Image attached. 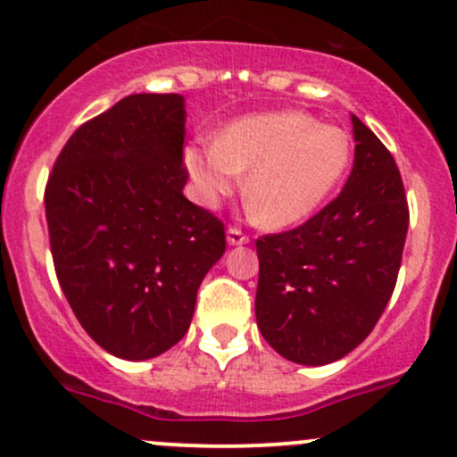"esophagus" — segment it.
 <instances>
[{
  "mask_svg": "<svg viewBox=\"0 0 457 457\" xmlns=\"http://www.w3.org/2000/svg\"><path fill=\"white\" fill-rule=\"evenodd\" d=\"M228 243L229 245H245V243H250V237H247V234H243L238 228H229L228 229Z\"/></svg>",
  "mask_w": 457,
  "mask_h": 457,
  "instance_id": "esophagus-1",
  "label": "esophagus"
}]
</instances>
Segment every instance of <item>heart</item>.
<instances>
[{
  "mask_svg": "<svg viewBox=\"0 0 457 457\" xmlns=\"http://www.w3.org/2000/svg\"><path fill=\"white\" fill-rule=\"evenodd\" d=\"M352 156L340 128L305 112L247 114L219 137L187 143L183 163L203 205L232 195L247 174L245 196L265 228H287L312 216L334 192Z\"/></svg>",
  "mask_w": 457,
  "mask_h": 457,
  "instance_id": "heart-1",
  "label": "heart"
}]
</instances>
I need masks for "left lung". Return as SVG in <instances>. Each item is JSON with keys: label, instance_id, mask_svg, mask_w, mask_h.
Masks as SVG:
<instances>
[{"label": "left lung", "instance_id": "left-lung-1", "mask_svg": "<svg viewBox=\"0 0 457 457\" xmlns=\"http://www.w3.org/2000/svg\"><path fill=\"white\" fill-rule=\"evenodd\" d=\"M356 154L343 192L301 228L256 241V322L298 365H329L356 349L385 312L409 228L391 152L352 114Z\"/></svg>", "mask_w": 457, "mask_h": 457}]
</instances>
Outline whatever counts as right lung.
<instances>
[{"label": "right lung", "instance_id": "1", "mask_svg": "<svg viewBox=\"0 0 457 457\" xmlns=\"http://www.w3.org/2000/svg\"><path fill=\"white\" fill-rule=\"evenodd\" d=\"M186 99L130 95L77 128L46 186L59 285L99 347L147 361L186 336L225 228L183 196Z\"/></svg>", "mask_w": 457, "mask_h": 457}]
</instances>
